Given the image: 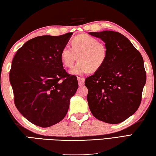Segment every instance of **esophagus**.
<instances>
[{"label": "esophagus", "instance_id": "obj_1", "mask_svg": "<svg viewBox=\"0 0 156 156\" xmlns=\"http://www.w3.org/2000/svg\"><path fill=\"white\" fill-rule=\"evenodd\" d=\"M84 78H82V77H78V84L79 86H83L84 83Z\"/></svg>", "mask_w": 156, "mask_h": 156}]
</instances>
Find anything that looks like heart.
Listing matches in <instances>:
<instances>
[{"label": "heart", "mask_w": 156, "mask_h": 156, "mask_svg": "<svg viewBox=\"0 0 156 156\" xmlns=\"http://www.w3.org/2000/svg\"><path fill=\"white\" fill-rule=\"evenodd\" d=\"M72 48L64 46L61 50L60 58L63 66L72 67L78 58L79 61L70 70L73 75H83L95 72L101 68L106 61L108 51L106 45L98 39L88 35L73 37L71 41Z\"/></svg>", "instance_id": "b5f03b06"}]
</instances>
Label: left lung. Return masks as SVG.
<instances>
[{
	"instance_id": "left-lung-1",
	"label": "left lung",
	"mask_w": 156,
	"mask_h": 156,
	"mask_svg": "<svg viewBox=\"0 0 156 156\" xmlns=\"http://www.w3.org/2000/svg\"><path fill=\"white\" fill-rule=\"evenodd\" d=\"M89 34L101 39L108 51L104 66L85 80L89 109L96 119L105 123L123 122L141 102L146 83L143 58L122 34L112 30Z\"/></svg>"
}]
</instances>
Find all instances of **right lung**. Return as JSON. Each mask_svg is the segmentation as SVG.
Masks as SVG:
<instances>
[{
    "instance_id": "1",
    "label": "right lung",
    "mask_w": 156,
    "mask_h": 156,
    "mask_svg": "<svg viewBox=\"0 0 156 156\" xmlns=\"http://www.w3.org/2000/svg\"><path fill=\"white\" fill-rule=\"evenodd\" d=\"M73 33L43 35L27 41L13 58L9 80L19 112L35 125L48 127L66 117L78 89L75 76L63 69L61 50Z\"/></svg>"
}]
</instances>
